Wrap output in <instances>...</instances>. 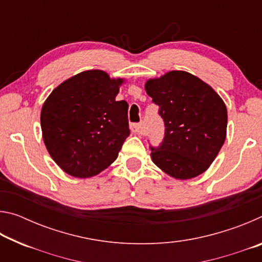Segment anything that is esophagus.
<instances>
[{"instance_id":"obj_1","label":"esophagus","mask_w":262,"mask_h":262,"mask_svg":"<svg viewBox=\"0 0 262 262\" xmlns=\"http://www.w3.org/2000/svg\"><path fill=\"white\" fill-rule=\"evenodd\" d=\"M130 129H132V132H134L135 134H142V125H141V123H132Z\"/></svg>"}]
</instances>
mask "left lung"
<instances>
[{
  "label": "left lung",
  "instance_id": "left-lung-1",
  "mask_svg": "<svg viewBox=\"0 0 262 262\" xmlns=\"http://www.w3.org/2000/svg\"><path fill=\"white\" fill-rule=\"evenodd\" d=\"M145 91L159 106L165 136L151 159L166 174L186 180L205 172L227 137V106L214 89L194 75L172 70L148 79Z\"/></svg>",
  "mask_w": 262,
  "mask_h": 262
}]
</instances>
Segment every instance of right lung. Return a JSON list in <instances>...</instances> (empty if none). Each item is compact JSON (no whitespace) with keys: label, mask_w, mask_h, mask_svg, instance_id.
<instances>
[{"label":"right lung","mask_w":262,"mask_h":262,"mask_svg":"<svg viewBox=\"0 0 262 262\" xmlns=\"http://www.w3.org/2000/svg\"><path fill=\"white\" fill-rule=\"evenodd\" d=\"M122 83L103 70H86L61 83L43 103V143L66 173L90 178L117 159L130 133L127 101L115 100Z\"/></svg>","instance_id":"obj_1"}]
</instances>
